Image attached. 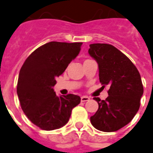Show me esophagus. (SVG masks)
<instances>
[{"label": "esophagus", "mask_w": 153, "mask_h": 153, "mask_svg": "<svg viewBox=\"0 0 153 153\" xmlns=\"http://www.w3.org/2000/svg\"><path fill=\"white\" fill-rule=\"evenodd\" d=\"M89 99H90L87 96H83V97H81V102H86V101H88Z\"/></svg>", "instance_id": "34e87169"}]
</instances>
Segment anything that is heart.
I'll use <instances>...</instances> for the list:
<instances>
[{"label":"heart","instance_id":"b5f03b06","mask_svg":"<svg viewBox=\"0 0 153 153\" xmlns=\"http://www.w3.org/2000/svg\"><path fill=\"white\" fill-rule=\"evenodd\" d=\"M87 60H88V59H87Z\"/></svg>","mask_w":153,"mask_h":153}]
</instances>
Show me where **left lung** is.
Instances as JSON below:
<instances>
[{"label": "left lung", "instance_id": "1", "mask_svg": "<svg viewBox=\"0 0 153 153\" xmlns=\"http://www.w3.org/2000/svg\"><path fill=\"white\" fill-rule=\"evenodd\" d=\"M88 54L99 65L102 88L108 87L105 100L94 98L99 109L90 117L102 132H115L132 121L140 107L143 86L136 66L123 53L108 44H91Z\"/></svg>", "mask_w": 153, "mask_h": 153}]
</instances>
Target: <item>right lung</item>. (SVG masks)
<instances>
[{"label":"right lung","instance_id":"obj_1","mask_svg":"<svg viewBox=\"0 0 153 153\" xmlns=\"http://www.w3.org/2000/svg\"><path fill=\"white\" fill-rule=\"evenodd\" d=\"M81 42L51 41L36 49L25 59L17 83L21 107L32 123L42 130L59 128L69 121L80 97L69 94L56 96L55 79L76 58Z\"/></svg>","mask_w":153,"mask_h":153}]
</instances>
